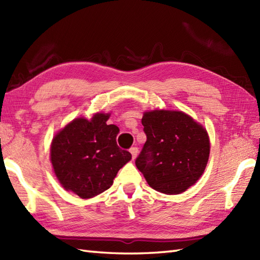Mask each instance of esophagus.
Here are the masks:
<instances>
[{
    "instance_id": "1",
    "label": "esophagus",
    "mask_w": 260,
    "mask_h": 260,
    "mask_svg": "<svg viewBox=\"0 0 260 260\" xmlns=\"http://www.w3.org/2000/svg\"><path fill=\"white\" fill-rule=\"evenodd\" d=\"M130 153H131V155H132V159H136L137 157V155H138V153H139V150H138V148L137 147H132L131 149H130Z\"/></svg>"
}]
</instances>
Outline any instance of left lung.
Here are the masks:
<instances>
[{
	"label": "left lung",
	"instance_id": "8db88e82",
	"mask_svg": "<svg viewBox=\"0 0 260 260\" xmlns=\"http://www.w3.org/2000/svg\"><path fill=\"white\" fill-rule=\"evenodd\" d=\"M141 122L147 141L136 160L137 168L157 192L175 195L186 191L206 168L207 131L182 111H147Z\"/></svg>",
	"mask_w": 260,
	"mask_h": 260
}]
</instances>
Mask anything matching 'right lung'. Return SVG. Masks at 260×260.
<instances>
[{
    "label": "right lung",
    "mask_w": 260,
    "mask_h": 260,
    "mask_svg": "<svg viewBox=\"0 0 260 260\" xmlns=\"http://www.w3.org/2000/svg\"><path fill=\"white\" fill-rule=\"evenodd\" d=\"M110 113H96L90 120L74 119L50 145L56 178L66 191L90 199L108 189L118 171L131 160L129 151L117 144L119 128L107 121Z\"/></svg>",
    "instance_id": "add662e5"
}]
</instances>
